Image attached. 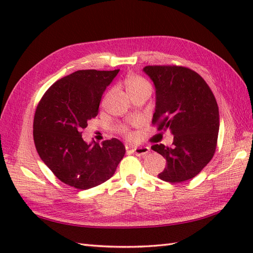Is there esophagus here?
<instances>
[{
  "label": "esophagus",
  "instance_id": "1",
  "mask_svg": "<svg viewBox=\"0 0 253 253\" xmlns=\"http://www.w3.org/2000/svg\"><path fill=\"white\" fill-rule=\"evenodd\" d=\"M130 151L136 154L137 157H143V155H146L150 152V148L149 147H135L132 148Z\"/></svg>",
  "mask_w": 253,
  "mask_h": 253
}]
</instances>
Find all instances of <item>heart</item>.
Wrapping results in <instances>:
<instances>
[{"label": "heart", "mask_w": 253, "mask_h": 253, "mask_svg": "<svg viewBox=\"0 0 253 253\" xmlns=\"http://www.w3.org/2000/svg\"><path fill=\"white\" fill-rule=\"evenodd\" d=\"M124 84H125L127 92L129 94L138 92V91H141L144 89H151L150 84L147 82V80L136 74L127 75L125 80H124ZM122 130L124 132H128L125 127H123Z\"/></svg>", "instance_id": "b5f03b06"}]
</instances>
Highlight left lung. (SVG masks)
I'll list each match as a JSON object with an SVG mask.
<instances>
[{"instance_id":"1","label":"left lung","mask_w":253,"mask_h":253,"mask_svg":"<svg viewBox=\"0 0 253 253\" xmlns=\"http://www.w3.org/2000/svg\"><path fill=\"white\" fill-rule=\"evenodd\" d=\"M143 72L155 87V112L152 118L158 129H169L173 147L154 144L153 151L166 159L159 178L181 182L197 176L215 153L219 114L215 96L208 84L192 69L168 65L146 66Z\"/></svg>"}]
</instances>
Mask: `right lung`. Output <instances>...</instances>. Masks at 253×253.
<instances>
[{
    "mask_svg": "<svg viewBox=\"0 0 253 253\" xmlns=\"http://www.w3.org/2000/svg\"><path fill=\"white\" fill-rule=\"evenodd\" d=\"M115 71H77L57 80L42 96L34 118L38 154L64 184L80 190L103 184L114 175L126 150L116 138L102 146L85 142L83 129L99 113L102 95Z\"/></svg>",
    "mask_w": 253,
    "mask_h": 253,
    "instance_id": "right-lung-1",
    "label": "right lung"
}]
</instances>
